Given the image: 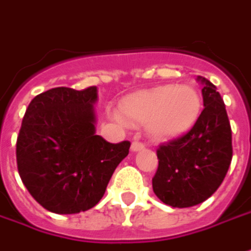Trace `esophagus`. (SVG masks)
Here are the masks:
<instances>
[{"label":"esophagus","mask_w":251,"mask_h":251,"mask_svg":"<svg viewBox=\"0 0 251 251\" xmlns=\"http://www.w3.org/2000/svg\"><path fill=\"white\" fill-rule=\"evenodd\" d=\"M146 146H144V143L142 142H133L132 143V146H130V149H132V151H140L143 150Z\"/></svg>","instance_id":"34e87169"}]
</instances>
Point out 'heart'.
Masks as SVG:
<instances>
[{
    "mask_svg": "<svg viewBox=\"0 0 251 251\" xmlns=\"http://www.w3.org/2000/svg\"><path fill=\"white\" fill-rule=\"evenodd\" d=\"M201 99L190 86H160L129 96L121 102V117L127 122L146 124L149 134L168 140L186 133L195 125Z\"/></svg>",
    "mask_w": 251,
    "mask_h": 251,
    "instance_id": "1",
    "label": "heart"
}]
</instances>
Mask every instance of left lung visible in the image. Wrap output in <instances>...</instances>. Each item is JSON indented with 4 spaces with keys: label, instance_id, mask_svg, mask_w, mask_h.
Masks as SVG:
<instances>
[{
    "label": "left lung",
    "instance_id": "1",
    "mask_svg": "<svg viewBox=\"0 0 251 251\" xmlns=\"http://www.w3.org/2000/svg\"><path fill=\"white\" fill-rule=\"evenodd\" d=\"M204 109L187 133L157 149L152 190L162 203L185 208L205 201L220 187L232 161V130L224 100L205 77Z\"/></svg>",
    "mask_w": 251,
    "mask_h": 251
}]
</instances>
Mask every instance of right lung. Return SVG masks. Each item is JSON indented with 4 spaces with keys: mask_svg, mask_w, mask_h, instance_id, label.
Returning a JSON list of instances; mask_svg holds the SVG:
<instances>
[{
    "mask_svg": "<svg viewBox=\"0 0 251 251\" xmlns=\"http://www.w3.org/2000/svg\"><path fill=\"white\" fill-rule=\"evenodd\" d=\"M97 87H55L31 100L16 140L23 185L46 210L77 214L105 193L129 142L108 143L96 134Z\"/></svg>",
    "mask_w": 251,
    "mask_h": 251,
    "instance_id": "1",
    "label": "right lung"
}]
</instances>
